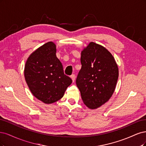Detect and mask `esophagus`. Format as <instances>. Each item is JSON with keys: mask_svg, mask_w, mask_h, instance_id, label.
I'll return each mask as SVG.
<instances>
[{"mask_svg": "<svg viewBox=\"0 0 146 146\" xmlns=\"http://www.w3.org/2000/svg\"><path fill=\"white\" fill-rule=\"evenodd\" d=\"M71 78H72V79L73 82H74V81H75V75H74V74H72V76H71Z\"/></svg>", "mask_w": 146, "mask_h": 146, "instance_id": "esophagus-1", "label": "esophagus"}]
</instances>
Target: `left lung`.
Masks as SVG:
<instances>
[{
    "instance_id": "obj_1",
    "label": "left lung",
    "mask_w": 146,
    "mask_h": 146,
    "mask_svg": "<svg viewBox=\"0 0 146 146\" xmlns=\"http://www.w3.org/2000/svg\"><path fill=\"white\" fill-rule=\"evenodd\" d=\"M81 62L77 87L84 104L90 109H98L114 93L119 76L117 65L110 51L93 42L82 50Z\"/></svg>"
}]
</instances>
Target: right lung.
Returning a JSON list of instances; mask_svg holds the SVG:
<instances>
[{
  "label": "right lung",
  "instance_id": "obj_1",
  "mask_svg": "<svg viewBox=\"0 0 146 146\" xmlns=\"http://www.w3.org/2000/svg\"><path fill=\"white\" fill-rule=\"evenodd\" d=\"M56 53L54 42L45 43L29 56L24 68L25 81L31 93L46 104L60 100L72 82L64 74Z\"/></svg>",
  "mask_w": 146,
  "mask_h": 146
}]
</instances>
